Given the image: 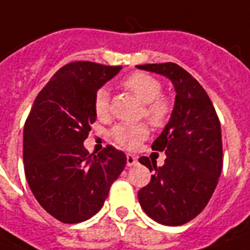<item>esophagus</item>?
Here are the masks:
<instances>
[{
	"mask_svg": "<svg viewBox=\"0 0 250 250\" xmlns=\"http://www.w3.org/2000/svg\"><path fill=\"white\" fill-rule=\"evenodd\" d=\"M138 158L135 155L132 154H127V167H134V165H137Z\"/></svg>",
	"mask_w": 250,
	"mask_h": 250,
	"instance_id": "34e87169",
	"label": "esophagus"
}]
</instances>
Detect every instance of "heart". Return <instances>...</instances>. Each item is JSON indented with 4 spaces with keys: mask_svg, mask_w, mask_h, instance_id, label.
I'll list each match as a JSON object with an SVG mask.
<instances>
[{
    "mask_svg": "<svg viewBox=\"0 0 250 250\" xmlns=\"http://www.w3.org/2000/svg\"><path fill=\"white\" fill-rule=\"evenodd\" d=\"M125 86L130 89L139 100L145 103V118L155 127L167 123L170 112V105L165 97H161V83L146 73H134L125 80ZM95 113L97 118L104 119L109 115V95L107 89H100L95 97ZM149 135V128L145 123L128 125L122 123L112 130V137L120 146L134 149Z\"/></svg>",
    "mask_w": 250,
    "mask_h": 250,
    "instance_id": "b5f03b06",
    "label": "heart"
}]
</instances>
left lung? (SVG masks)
Instances as JSON below:
<instances>
[{
    "mask_svg": "<svg viewBox=\"0 0 250 250\" xmlns=\"http://www.w3.org/2000/svg\"><path fill=\"white\" fill-rule=\"evenodd\" d=\"M138 69L167 77L176 97L170 119L151 149L164 151L162 167L141 157L154 170L138 192L143 211L155 222L180 226L199 215L215 191L222 172V134L215 108L202 85L179 64H139Z\"/></svg>",
    "mask_w": 250,
    "mask_h": 250,
    "instance_id": "obj_1",
    "label": "left lung"
}]
</instances>
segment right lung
<instances>
[{"label": "right lung", "mask_w": 250, "mask_h": 250, "mask_svg": "<svg viewBox=\"0 0 250 250\" xmlns=\"http://www.w3.org/2000/svg\"><path fill=\"white\" fill-rule=\"evenodd\" d=\"M120 70L83 61L66 64L40 90L28 115L25 177L40 206L61 222H83L97 214L125 167V154L112 146L97 155L83 146L96 122V93Z\"/></svg>", "instance_id": "right-lung-1"}]
</instances>
